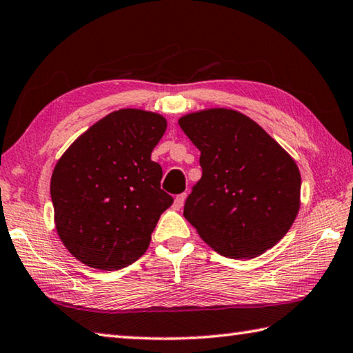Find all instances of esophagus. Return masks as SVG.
Wrapping results in <instances>:
<instances>
[{"instance_id": "esophagus-1", "label": "esophagus", "mask_w": 353, "mask_h": 353, "mask_svg": "<svg viewBox=\"0 0 353 353\" xmlns=\"http://www.w3.org/2000/svg\"><path fill=\"white\" fill-rule=\"evenodd\" d=\"M185 199H186V192H183V194H179V196H176V199H174V203H172V208L174 210H181L182 206H183V203H185Z\"/></svg>"}]
</instances>
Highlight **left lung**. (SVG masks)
<instances>
[{
    "label": "left lung",
    "mask_w": 353,
    "mask_h": 353,
    "mask_svg": "<svg viewBox=\"0 0 353 353\" xmlns=\"http://www.w3.org/2000/svg\"><path fill=\"white\" fill-rule=\"evenodd\" d=\"M200 151L202 179L183 216L214 251L254 259L285 237L300 208L301 177L294 159L259 123L214 108L179 119Z\"/></svg>",
    "instance_id": "left-lung-1"
}]
</instances>
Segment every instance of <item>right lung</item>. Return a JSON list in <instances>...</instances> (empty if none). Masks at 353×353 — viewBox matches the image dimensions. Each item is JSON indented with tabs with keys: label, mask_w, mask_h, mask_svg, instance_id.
<instances>
[{
	"label": "right lung",
	"mask_w": 353,
	"mask_h": 353,
	"mask_svg": "<svg viewBox=\"0 0 353 353\" xmlns=\"http://www.w3.org/2000/svg\"><path fill=\"white\" fill-rule=\"evenodd\" d=\"M165 117L143 110L110 113L76 139L50 182L54 223L73 257L117 271L142 257L172 197L161 190L162 167L151 151Z\"/></svg>",
	"instance_id": "1"
}]
</instances>
